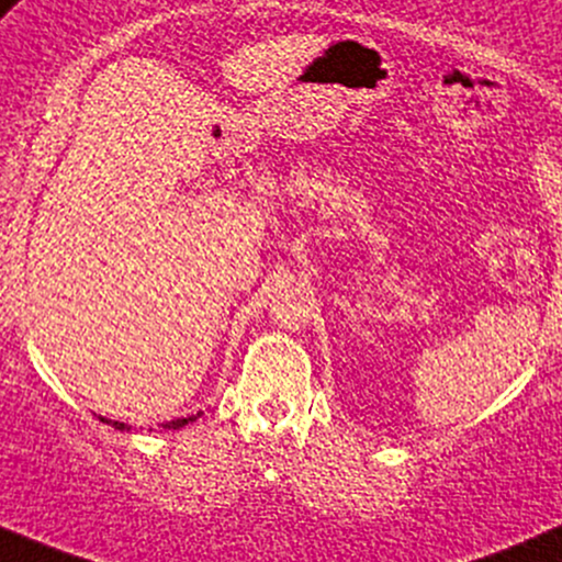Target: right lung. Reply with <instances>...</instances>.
Wrapping results in <instances>:
<instances>
[{
    "label": "right lung",
    "mask_w": 562,
    "mask_h": 562,
    "mask_svg": "<svg viewBox=\"0 0 562 562\" xmlns=\"http://www.w3.org/2000/svg\"><path fill=\"white\" fill-rule=\"evenodd\" d=\"M199 417V414H196ZM196 417H182V419H172V422H167V425H161L164 430H180L182 425H188V422H193ZM103 422H109V425H113L116 427V430H130V427H124V422H111V419H103Z\"/></svg>",
    "instance_id": "1"
}]
</instances>
